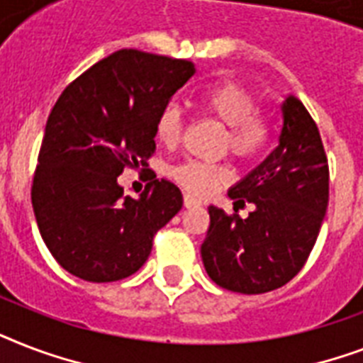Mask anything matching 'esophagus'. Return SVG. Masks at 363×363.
I'll return each instance as SVG.
<instances>
[{
	"label": "esophagus",
	"instance_id": "34e87169",
	"mask_svg": "<svg viewBox=\"0 0 363 363\" xmlns=\"http://www.w3.org/2000/svg\"><path fill=\"white\" fill-rule=\"evenodd\" d=\"M198 199H194L190 194H184V207H186V209H190V207H198Z\"/></svg>",
	"mask_w": 363,
	"mask_h": 363
}]
</instances>
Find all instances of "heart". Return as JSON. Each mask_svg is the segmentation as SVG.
<instances>
[{"instance_id": "1", "label": "heart", "mask_w": 363, "mask_h": 363, "mask_svg": "<svg viewBox=\"0 0 363 363\" xmlns=\"http://www.w3.org/2000/svg\"><path fill=\"white\" fill-rule=\"evenodd\" d=\"M199 109L213 121L224 125L222 150L239 160L258 156L269 139L267 122L256 113L258 104L248 90L235 82H220L205 88L198 96ZM184 131L182 113L177 105H165L156 118V137L162 145L173 147L181 141ZM169 175L192 196H207L230 179V171L220 164L184 162L175 165Z\"/></svg>"}]
</instances>
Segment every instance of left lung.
Returning a JSON list of instances; mask_svg holds the SVG:
<instances>
[{"mask_svg": "<svg viewBox=\"0 0 363 363\" xmlns=\"http://www.w3.org/2000/svg\"><path fill=\"white\" fill-rule=\"evenodd\" d=\"M279 145L228 196L252 203L247 218L209 207L211 226L201 245L205 271L218 286L264 294L298 275L315 247L330 198V171L320 133L303 104H281Z\"/></svg>", "mask_w": 363, "mask_h": 363, "instance_id": "8db88e82", "label": "left lung"}]
</instances>
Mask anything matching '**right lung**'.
Wrapping results in <instances>:
<instances>
[{
    "label": "right lung",
    "instance_id": "add662e5",
    "mask_svg": "<svg viewBox=\"0 0 363 363\" xmlns=\"http://www.w3.org/2000/svg\"><path fill=\"white\" fill-rule=\"evenodd\" d=\"M194 73L188 60L124 48L71 82L50 111L31 205L43 241L71 275L88 282L133 275L156 232L182 209L173 182L154 177L133 199L118 175L147 167L160 111Z\"/></svg>",
    "mask_w": 363,
    "mask_h": 363
}]
</instances>
